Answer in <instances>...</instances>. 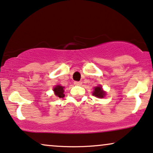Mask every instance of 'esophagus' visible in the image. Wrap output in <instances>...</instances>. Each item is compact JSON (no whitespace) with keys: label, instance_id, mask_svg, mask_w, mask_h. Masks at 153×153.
Listing matches in <instances>:
<instances>
[{"label":"esophagus","instance_id":"34e87169","mask_svg":"<svg viewBox=\"0 0 153 153\" xmlns=\"http://www.w3.org/2000/svg\"><path fill=\"white\" fill-rule=\"evenodd\" d=\"M74 84L75 85H80L82 84V82H80V81H75Z\"/></svg>","mask_w":153,"mask_h":153}]
</instances>
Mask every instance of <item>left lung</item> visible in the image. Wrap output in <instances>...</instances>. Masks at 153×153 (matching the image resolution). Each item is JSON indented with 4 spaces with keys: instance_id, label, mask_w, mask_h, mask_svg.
<instances>
[{
    "instance_id": "1",
    "label": "left lung",
    "mask_w": 153,
    "mask_h": 153,
    "mask_svg": "<svg viewBox=\"0 0 153 153\" xmlns=\"http://www.w3.org/2000/svg\"><path fill=\"white\" fill-rule=\"evenodd\" d=\"M93 95L97 97L102 98L104 97V95H105V92L102 90V87H96V88H94V91L93 92Z\"/></svg>"
}]
</instances>
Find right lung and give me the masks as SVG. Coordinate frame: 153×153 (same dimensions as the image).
Here are the masks:
<instances>
[{
  "instance_id": "obj_1",
  "label": "right lung",
  "mask_w": 153,
  "mask_h": 153,
  "mask_svg": "<svg viewBox=\"0 0 153 153\" xmlns=\"http://www.w3.org/2000/svg\"><path fill=\"white\" fill-rule=\"evenodd\" d=\"M63 88H64V87L60 86V85L56 86L55 88H53V91L54 92H55V94L58 97H60V98L64 97V94H63L64 90H63Z\"/></svg>"
}]
</instances>
